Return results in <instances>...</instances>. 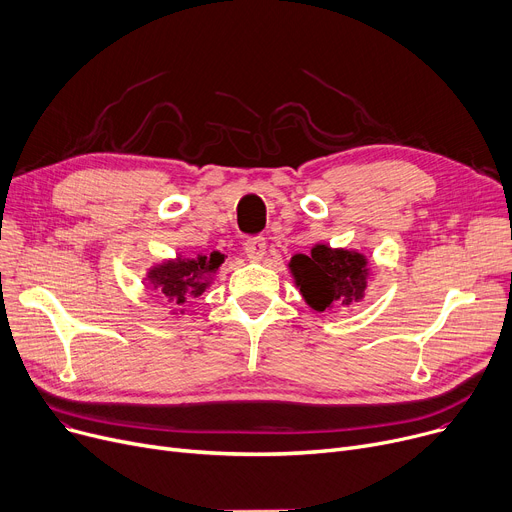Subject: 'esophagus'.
I'll use <instances>...</instances> for the list:
<instances>
[{"label":"esophagus","instance_id":"1","mask_svg":"<svg viewBox=\"0 0 512 512\" xmlns=\"http://www.w3.org/2000/svg\"><path fill=\"white\" fill-rule=\"evenodd\" d=\"M244 250H246V256L252 260V262H260L266 254V242L262 237H256V239H248V242L244 244Z\"/></svg>","mask_w":512,"mask_h":512}]
</instances>
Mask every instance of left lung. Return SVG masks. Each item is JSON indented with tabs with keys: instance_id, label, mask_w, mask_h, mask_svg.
Returning <instances> with one entry per match:
<instances>
[{
	"instance_id": "left-lung-1",
	"label": "left lung",
	"mask_w": 512,
	"mask_h": 512,
	"mask_svg": "<svg viewBox=\"0 0 512 512\" xmlns=\"http://www.w3.org/2000/svg\"><path fill=\"white\" fill-rule=\"evenodd\" d=\"M289 270L295 287L316 312L362 302L372 275L366 254L328 244H316L310 256L295 254L289 260Z\"/></svg>"
}]
</instances>
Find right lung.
I'll use <instances>...</instances> for the list:
<instances>
[{
    "label": "right lung",
    "mask_w": 512,
    "mask_h": 512,
    "mask_svg": "<svg viewBox=\"0 0 512 512\" xmlns=\"http://www.w3.org/2000/svg\"><path fill=\"white\" fill-rule=\"evenodd\" d=\"M223 262L225 254L221 252H210L208 256L198 254L194 258L177 254L175 258H165L148 266L146 281L165 297V302L173 308V316H184L186 310L182 308L188 304V299L202 295L215 283Z\"/></svg>",
    "instance_id": "1"
}]
</instances>
